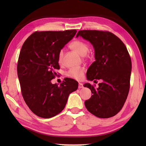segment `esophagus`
Returning <instances> with one entry per match:
<instances>
[{"mask_svg":"<svg viewBox=\"0 0 146 146\" xmlns=\"http://www.w3.org/2000/svg\"><path fill=\"white\" fill-rule=\"evenodd\" d=\"M83 87H84L83 84H82V83H78V88H79V89L82 88Z\"/></svg>","mask_w":146,"mask_h":146,"instance_id":"34e87169","label":"esophagus"}]
</instances>
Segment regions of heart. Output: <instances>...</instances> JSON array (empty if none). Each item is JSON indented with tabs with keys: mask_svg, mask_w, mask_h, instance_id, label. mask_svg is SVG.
<instances>
[{
	"mask_svg": "<svg viewBox=\"0 0 146 146\" xmlns=\"http://www.w3.org/2000/svg\"><path fill=\"white\" fill-rule=\"evenodd\" d=\"M70 48L73 49L79 55L90 57V53L89 52V44L86 42L80 40V39H75L70 44ZM64 56L63 50H60L58 53V60L59 63L62 62ZM84 73V68L82 67H73L69 69L66 73V75L69 77L72 78L76 80H80L82 78Z\"/></svg>",
	"mask_w": 146,
	"mask_h": 146,
	"instance_id": "1",
	"label": "heart"
}]
</instances>
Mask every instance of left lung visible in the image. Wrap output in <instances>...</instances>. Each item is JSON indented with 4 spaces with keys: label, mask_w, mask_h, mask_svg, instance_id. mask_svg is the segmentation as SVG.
<instances>
[{
    "label": "left lung",
    "mask_w": 146,
    "mask_h": 146,
    "mask_svg": "<svg viewBox=\"0 0 146 146\" xmlns=\"http://www.w3.org/2000/svg\"><path fill=\"white\" fill-rule=\"evenodd\" d=\"M81 36L90 41L95 49V61L87 71L88 80L96 82L100 80L98 87L90 83L84 86L92 93L85 106L91 113L102 118L112 117L122 108L130 88L131 60L125 44L110 31L80 30Z\"/></svg>",
    "instance_id": "left-lung-1"
}]
</instances>
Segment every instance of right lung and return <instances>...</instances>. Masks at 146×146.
Masks as SVG:
<instances>
[{"instance_id": "obj_1", "label": "right lung", "mask_w": 146, "mask_h": 146, "mask_svg": "<svg viewBox=\"0 0 146 146\" xmlns=\"http://www.w3.org/2000/svg\"><path fill=\"white\" fill-rule=\"evenodd\" d=\"M76 33V29L35 31L22 46L17 64L22 95L38 117L58 115L65 108L69 95L77 90L78 82L72 78H66L60 86L51 83L55 71L60 69L58 53Z\"/></svg>"}]
</instances>
